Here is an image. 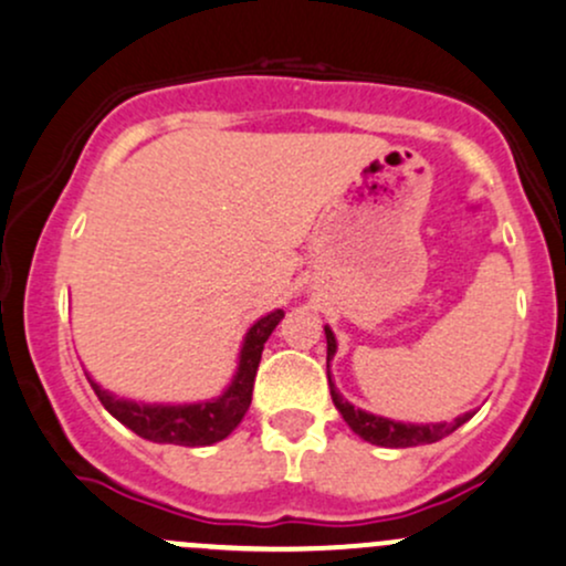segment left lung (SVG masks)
<instances>
[{"label":"left lung","instance_id":"obj_1","mask_svg":"<svg viewBox=\"0 0 566 566\" xmlns=\"http://www.w3.org/2000/svg\"><path fill=\"white\" fill-rule=\"evenodd\" d=\"M326 367L337 354V339L329 326H326ZM329 388H332V402L339 410V416L345 418L350 429L356 431L361 440L373 442V446H382V448H412V446H427V442H437L442 437H448L451 431H455L461 423H467L472 418V412H464V416L453 418L451 423H402V421H391V418H380L373 416V412L358 410L348 402V399L339 397V391L334 388L332 375H329Z\"/></svg>","mask_w":566,"mask_h":566}]
</instances>
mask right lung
Listing matches in <instances>:
<instances>
[{
	"instance_id": "add662e5",
	"label": "right lung",
	"mask_w": 566,
	"mask_h": 566,
	"mask_svg": "<svg viewBox=\"0 0 566 566\" xmlns=\"http://www.w3.org/2000/svg\"><path fill=\"white\" fill-rule=\"evenodd\" d=\"M283 310L264 315L245 334V343L240 350V367L232 386L221 394L218 399L199 405H137L126 402V399L113 397L111 391L94 386L96 397L105 405L111 416L118 418L124 427H129L135 434L150 442H169V446H212V442L223 440L237 429L242 416L251 407L253 397V380H256V369L261 361V350L270 339L272 329L281 324Z\"/></svg>"
}]
</instances>
